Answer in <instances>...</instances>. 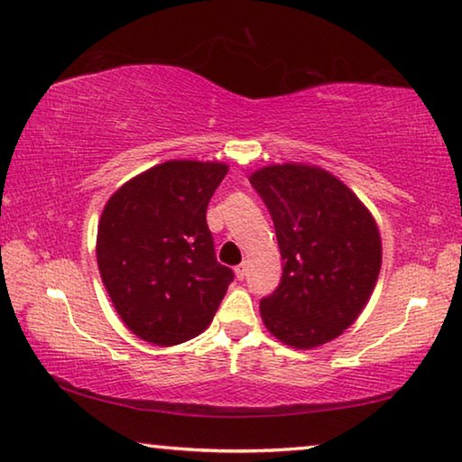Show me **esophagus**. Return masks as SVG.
Returning <instances> with one entry per match:
<instances>
[{
	"label": "esophagus",
	"instance_id": "34e87169",
	"mask_svg": "<svg viewBox=\"0 0 462 462\" xmlns=\"http://www.w3.org/2000/svg\"><path fill=\"white\" fill-rule=\"evenodd\" d=\"M246 271H248V265H246V261H245V263H240V265H238L236 269H234V273H236L238 280H245Z\"/></svg>",
	"mask_w": 462,
	"mask_h": 462
}]
</instances>
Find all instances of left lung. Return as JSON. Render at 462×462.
<instances>
[{
    "mask_svg": "<svg viewBox=\"0 0 462 462\" xmlns=\"http://www.w3.org/2000/svg\"><path fill=\"white\" fill-rule=\"evenodd\" d=\"M251 185L267 205L283 259L280 285L261 298L263 323L285 346H323L354 323L374 290L383 263L374 217L317 166H265Z\"/></svg>",
    "mask_w": 462,
    "mask_h": 462,
    "instance_id": "8db88e82",
    "label": "left lung"
}]
</instances>
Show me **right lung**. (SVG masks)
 <instances>
[{
	"label": "right lung",
	"instance_id": "1",
	"mask_svg": "<svg viewBox=\"0 0 462 462\" xmlns=\"http://www.w3.org/2000/svg\"><path fill=\"white\" fill-rule=\"evenodd\" d=\"M222 162L171 160L137 174L100 216L97 259L123 323L153 346H179L214 320L234 271L219 265L208 203Z\"/></svg>",
	"mask_w": 462,
	"mask_h": 462
}]
</instances>
